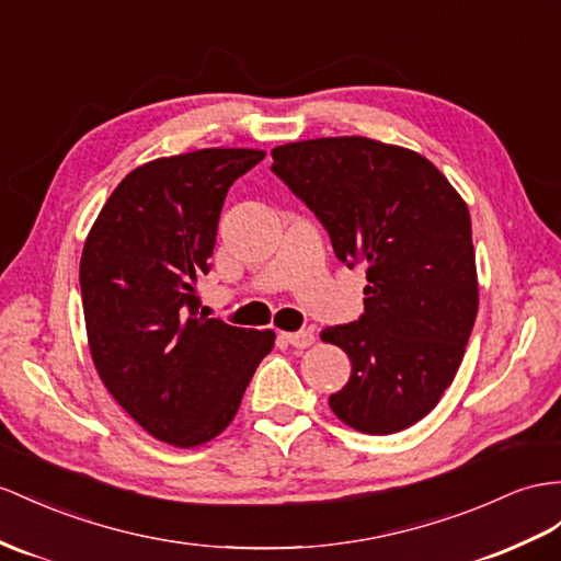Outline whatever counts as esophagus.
<instances>
[{"label":"esophagus","mask_w":561,"mask_h":561,"mask_svg":"<svg viewBox=\"0 0 561 561\" xmlns=\"http://www.w3.org/2000/svg\"><path fill=\"white\" fill-rule=\"evenodd\" d=\"M284 339L291 343L294 348H308L314 343V336L312 332H308V329H300V332H291V334H284Z\"/></svg>","instance_id":"34e87169"}]
</instances>
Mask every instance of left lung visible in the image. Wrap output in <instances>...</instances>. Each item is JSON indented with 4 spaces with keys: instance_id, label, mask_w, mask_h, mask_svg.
<instances>
[{
    "instance_id": "8db88e82",
    "label": "left lung",
    "mask_w": 561,
    "mask_h": 561,
    "mask_svg": "<svg viewBox=\"0 0 561 561\" xmlns=\"http://www.w3.org/2000/svg\"><path fill=\"white\" fill-rule=\"evenodd\" d=\"M272 158L339 261L367 265L365 312L322 332L351 357L329 408L371 436L417 424L453 383L477 320L467 204L424 156L367 137L294 141Z\"/></svg>"
}]
</instances>
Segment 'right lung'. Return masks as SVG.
I'll return each instance as SVG.
<instances>
[{
  "instance_id": "obj_1",
  "label": "right lung",
  "mask_w": 561,
  "mask_h": 561,
  "mask_svg": "<svg viewBox=\"0 0 561 561\" xmlns=\"http://www.w3.org/2000/svg\"><path fill=\"white\" fill-rule=\"evenodd\" d=\"M265 158L201 149L127 175L84 241L80 294L94 367L108 393L158 440L180 448L234 420L275 334L198 312L229 186Z\"/></svg>"
}]
</instances>
